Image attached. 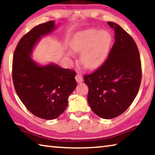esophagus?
I'll use <instances>...</instances> for the list:
<instances>
[{
  "label": "esophagus",
  "mask_w": 155,
  "mask_h": 155,
  "mask_svg": "<svg viewBox=\"0 0 155 155\" xmlns=\"http://www.w3.org/2000/svg\"><path fill=\"white\" fill-rule=\"evenodd\" d=\"M75 79H76V81H77V82L81 83L83 81V77H82V76H81V74H77V75H76V77H75Z\"/></svg>",
  "instance_id": "34e87169"
}]
</instances>
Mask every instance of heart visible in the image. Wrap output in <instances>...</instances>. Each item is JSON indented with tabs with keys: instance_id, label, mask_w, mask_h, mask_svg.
<instances>
[{
	"instance_id": "obj_1",
	"label": "heart",
	"mask_w": 155,
	"mask_h": 155,
	"mask_svg": "<svg viewBox=\"0 0 155 155\" xmlns=\"http://www.w3.org/2000/svg\"><path fill=\"white\" fill-rule=\"evenodd\" d=\"M111 35L104 31H86L77 36L71 44L74 51L79 52L81 61L87 68H94L102 64L109 51Z\"/></svg>"
}]
</instances>
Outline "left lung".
I'll return each mask as SVG.
<instances>
[{
    "mask_svg": "<svg viewBox=\"0 0 155 155\" xmlns=\"http://www.w3.org/2000/svg\"><path fill=\"white\" fill-rule=\"evenodd\" d=\"M108 57L96 71L83 77L88 86V104L99 117L112 119L123 114L134 101L141 80L140 52L135 41L118 25Z\"/></svg>",
    "mask_w": 155,
    "mask_h": 155,
    "instance_id": "left-lung-1",
    "label": "left lung"
}]
</instances>
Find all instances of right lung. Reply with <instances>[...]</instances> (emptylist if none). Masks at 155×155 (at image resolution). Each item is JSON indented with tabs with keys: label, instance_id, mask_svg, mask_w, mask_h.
I'll list each match as a JSON object with an SVG mask.
<instances>
[{
	"label": "right lung",
	"instance_id": "right-lung-1",
	"mask_svg": "<svg viewBox=\"0 0 155 155\" xmlns=\"http://www.w3.org/2000/svg\"><path fill=\"white\" fill-rule=\"evenodd\" d=\"M53 21L33 28L20 39L15 49L12 78L22 103L35 116L46 120L57 118L68 104V96L77 87L76 72L57 65L40 66L31 58L40 37L52 32Z\"/></svg>",
	"mask_w": 155,
	"mask_h": 155
}]
</instances>
